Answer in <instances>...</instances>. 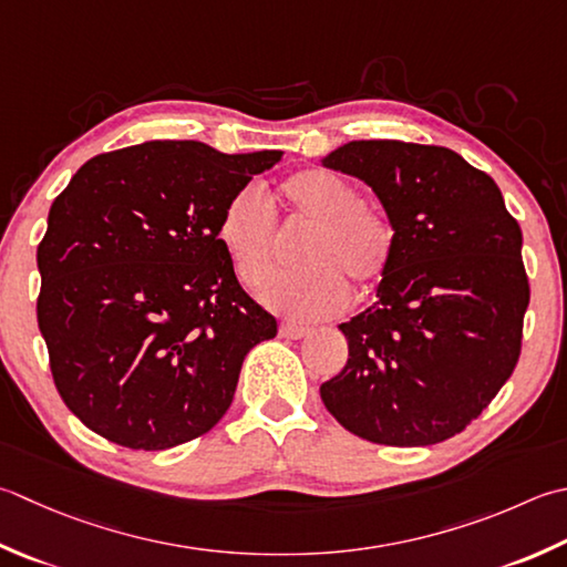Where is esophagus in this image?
I'll return each mask as SVG.
<instances>
[{
	"mask_svg": "<svg viewBox=\"0 0 567 567\" xmlns=\"http://www.w3.org/2000/svg\"><path fill=\"white\" fill-rule=\"evenodd\" d=\"M280 334L287 337V339H302V337L309 334V327L295 324V321H285V324L280 327Z\"/></svg>",
	"mask_w": 567,
	"mask_h": 567,
	"instance_id": "34e87169",
	"label": "esophagus"
}]
</instances>
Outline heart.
I'll use <instances>...</instances> for the list:
<instances>
[{"label": "heart", "instance_id": "heart-1", "mask_svg": "<svg viewBox=\"0 0 567 567\" xmlns=\"http://www.w3.org/2000/svg\"><path fill=\"white\" fill-rule=\"evenodd\" d=\"M287 226L307 228L297 246L295 270L275 275L260 299L290 319H321L347 305L349 287H371L388 275L395 258L398 230L383 208L361 202L349 179L324 169L292 174L280 186ZM216 236L243 285L258 287L268 277L280 233L270 204L258 188H243L220 210Z\"/></svg>", "mask_w": 567, "mask_h": 567}]
</instances>
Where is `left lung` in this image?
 <instances>
[{"label":"left lung","mask_w":567,"mask_h":567,"mask_svg":"<svg viewBox=\"0 0 567 567\" xmlns=\"http://www.w3.org/2000/svg\"><path fill=\"white\" fill-rule=\"evenodd\" d=\"M324 166L359 176L398 230L375 305L339 329L349 361L327 410L375 445H437L514 373L530 299L520 226L489 174L435 144L357 140Z\"/></svg>","instance_id":"1"}]
</instances>
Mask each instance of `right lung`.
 Here are the masks:
<instances>
[{
    "label": "right lung",
    "mask_w": 567,
    "mask_h": 567,
    "mask_svg": "<svg viewBox=\"0 0 567 567\" xmlns=\"http://www.w3.org/2000/svg\"><path fill=\"white\" fill-rule=\"evenodd\" d=\"M280 157L144 142L87 159L55 196L37 250L39 329L63 403L100 437L169 450L226 415L243 359L277 321L216 228Z\"/></svg>",
    "instance_id": "add662e5"
}]
</instances>
